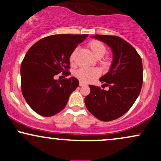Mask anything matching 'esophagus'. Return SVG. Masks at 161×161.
<instances>
[{
  "label": "esophagus",
  "instance_id": "obj_1",
  "mask_svg": "<svg viewBox=\"0 0 161 161\" xmlns=\"http://www.w3.org/2000/svg\"><path fill=\"white\" fill-rule=\"evenodd\" d=\"M85 85L86 84H85V83H83L82 82H79V86H85Z\"/></svg>",
  "mask_w": 161,
  "mask_h": 161
}]
</instances>
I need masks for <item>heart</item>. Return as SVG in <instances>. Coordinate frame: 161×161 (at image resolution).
I'll use <instances>...</instances> for the list:
<instances>
[{"instance_id": "1", "label": "heart", "mask_w": 161, "mask_h": 161, "mask_svg": "<svg viewBox=\"0 0 161 161\" xmlns=\"http://www.w3.org/2000/svg\"><path fill=\"white\" fill-rule=\"evenodd\" d=\"M88 48L90 49L92 54L95 56L96 58L101 59L104 57L107 51L106 46H105L102 42H99L97 40H92L88 44ZM77 50L73 51L71 53L69 57V60L71 63L74 62L75 54H76ZM110 62L108 57H104L101 60V65L104 67H108L110 66ZM75 76L79 79V81L82 82H89L101 75V72L97 68H81V69H77L74 73Z\"/></svg>"}]
</instances>
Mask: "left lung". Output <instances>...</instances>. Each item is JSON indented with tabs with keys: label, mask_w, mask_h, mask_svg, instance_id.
<instances>
[{
	"label": "left lung",
	"mask_w": 161,
	"mask_h": 161,
	"mask_svg": "<svg viewBox=\"0 0 161 161\" xmlns=\"http://www.w3.org/2000/svg\"><path fill=\"white\" fill-rule=\"evenodd\" d=\"M112 49L114 60L110 71L100 79L108 91L89 85L90 94L85 98L88 110L101 121H111L126 113L137 99L143 83L140 55L130 44L115 36L95 35Z\"/></svg>",
	"instance_id": "obj_1"
}]
</instances>
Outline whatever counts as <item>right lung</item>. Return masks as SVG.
I'll use <instances>...</instances> for the list:
<instances>
[{"mask_svg": "<svg viewBox=\"0 0 161 161\" xmlns=\"http://www.w3.org/2000/svg\"><path fill=\"white\" fill-rule=\"evenodd\" d=\"M88 35L50 36L34 44L21 64V90L27 104L42 116L58 114L66 107L69 95L79 86L74 77L61 81L54 75H70L69 57Z\"/></svg>", "mask_w": 161, "mask_h": 161, "instance_id": "obj_1", "label": "right lung"}]
</instances>
